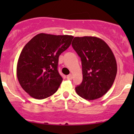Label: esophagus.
<instances>
[{
  "label": "esophagus",
  "instance_id": "obj_1",
  "mask_svg": "<svg viewBox=\"0 0 134 134\" xmlns=\"http://www.w3.org/2000/svg\"><path fill=\"white\" fill-rule=\"evenodd\" d=\"M67 78L68 80H72V75H69L67 76Z\"/></svg>",
  "mask_w": 134,
  "mask_h": 134
}]
</instances>
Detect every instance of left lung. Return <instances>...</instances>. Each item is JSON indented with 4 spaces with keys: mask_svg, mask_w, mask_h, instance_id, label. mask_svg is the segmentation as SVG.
Returning a JSON list of instances; mask_svg holds the SVG:
<instances>
[{
    "mask_svg": "<svg viewBox=\"0 0 134 134\" xmlns=\"http://www.w3.org/2000/svg\"><path fill=\"white\" fill-rule=\"evenodd\" d=\"M74 50L82 61L83 80L76 92L86 100H95L111 88L117 75V62L107 43L92 36L75 37Z\"/></svg>",
    "mask_w": 134,
    "mask_h": 134,
    "instance_id": "1",
    "label": "left lung"
}]
</instances>
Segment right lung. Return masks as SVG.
<instances>
[{
	"label": "right lung",
	"instance_id": "obj_1",
	"mask_svg": "<svg viewBox=\"0 0 134 134\" xmlns=\"http://www.w3.org/2000/svg\"><path fill=\"white\" fill-rule=\"evenodd\" d=\"M72 39L68 35L41 33L26 44L17 62V76L30 96L44 99L57 91L63 80L58 71L59 56Z\"/></svg>",
	"mask_w": 134,
	"mask_h": 134
}]
</instances>
